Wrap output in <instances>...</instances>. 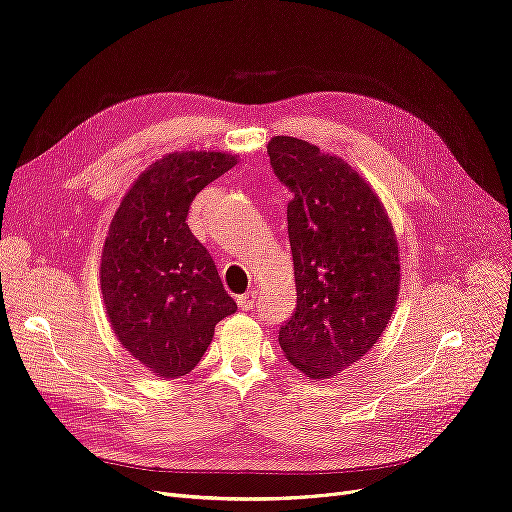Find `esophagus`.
<instances>
[{
	"label": "esophagus",
	"mask_w": 512,
	"mask_h": 512,
	"mask_svg": "<svg viewBox=\"0 0 512 512\" xmlns=\"http://www.w3.org/2000/svg\"><path fill=\"white\" fill-rule=\"evenodd\" d=\"M255 299H257V291H249V293H244V295H238L236 303H238L240 309L251 311L255 307Z\"/></svg>",
	"instance_id": "34e87169"
}]
</instances>
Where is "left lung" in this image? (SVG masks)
<instances>
[{"instance_id":"obj_1","label":"left lung","mask_w":512,"mask_h":512,"mask_svg":"<svg viewBox=\"0 0 512 512\" xmlns=\"http://www.w3.org/2000/svg\"><path fill=\"white\" fill-rule=\"evenodd\" d=\"M286 207L297 307L278 330L288 362L330 379L383 335L399 291L393 226L379 196L343 159L305 140L268 144Z\"/></svg>"}]
</instances>
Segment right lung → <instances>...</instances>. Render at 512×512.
<instances>
[{
	"label": "right lung",
	"mask_w": 512,
	"mask_h": 512,
	"mask_svg": "<svg viewBox=\"0 0 512 512\" xmlns=\"http://www.w3.org/2000/svg\"><path fill=\"white\" fill-rule=\"evenodd\" d=\"M236 165L226 152H173L119 205L102 251V297L123 347L161 379L188 374L236 303L188 228L194 196Z\"/></svg>",
	"instance_id": "1"
}]
</instances>
